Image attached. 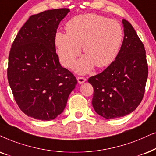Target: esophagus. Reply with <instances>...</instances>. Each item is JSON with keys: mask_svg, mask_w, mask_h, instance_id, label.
<instances>
[{"mask_svg": "<svg viewBox=\"0 0 156 156\" xmlns=\"http://www.w3.org/2000/svg\"><path fill=\"white\" fill-rule=\"evenodd\" d=\"M77 79H78V82L80 84H82L84 82H86V78H84V77H81V76H78V78H77Z\"/></svg>", "mask_w": 156, "mask_h": 156, "instance_id": "obj_1", "label": "esophagus"}]
</instances>
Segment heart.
Masks as SVG:
<instances>
[{"label": "heart", "mask_w": 156, "mask_h": 156, "mask_svg": "<svg viewBox=\"0 0 156 156\" xmlns=\"http://www.w3.org/2000/svg\"><path fill=\"white\" fill-rule=\"evenodd\" d=\"M67 33H56L55 43L61 62L71 68L80 55L83 45L86 55L80 60L76 69L80 73L109 66L117 57L123 38L119 22L95 13L81 14L66 25Z\"/></svg>", "instance_id": "heart-1"}]
</instances>
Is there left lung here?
Wrapping results in <instances>:
<instances>
[{
	"instance_id": "left-lung-1",
	"label": "left lung",
	"mask_w": 156,
	"mask_h": 156,
	"mask_svg": "<svg viewBox=\"0 0 156 156\" xmlns=\"http://www.w3.org/2000/svg\"><path fill=\"white\" fill-rule=\"evenodd\" d=\"M124 38L117 57L88 81L93 87L92 105L106 119L120 118L136 109L143 100L148 75L144 45L133 27L123 20Z\"/></svg>"
}]
</instances>
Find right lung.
I'll return each instance as SVG.
<instances>
[{
    "instance_id": "right-lung-1",
    "label": "right lung",
    "mask_w": 156,
    "mask_h": 156,
    "mask_svg": "<svg viewBox=\"0 0 156 156\" xmlns=\"http://www.w3.org/2000/svg\"><path fill=\"white\" fill-rule=\"evenodd\" d=\"M68 8L30 16L10 48L8 80L16 103L31 118L51 120L65 109L78 81L59 63L55 38Z\"/></svg>"
}]
</instances>
